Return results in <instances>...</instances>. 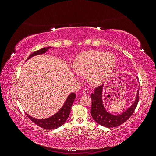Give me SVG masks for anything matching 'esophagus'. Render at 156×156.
I'll use <instances>...</instances> for the list:
<instances>
[{
	"label": "esophagus",
	"instance_id": "1",
	"mask_svg": "<svg viewBox=\"0 0 156 156\" xmlns=\"http://www.w3.org/2000/svg\"><path fill=\"white\" fill-rule=\"evenodd\" d=\"M83 93L84 94H85V95H87V94H88L89 90H88L87 88H85V89H84L83 90Z\"/></svg>",
	"mask_w": 156,
	"mask_h": 156
}]
</instances>
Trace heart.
I'll return each instance as SVG.
<instances>
[{
    "mask_svg": "<svg viewBox=\"0 0 156 156\" xmlns=\"http://www.w3.org/2000/svg\"><path fill=\"white\" fill-rule=\"evenodd\" d=\"M116 64L114 54L92 50L80 54L75 58L73 66L79 74H88V80L92 84L98 85L111 74Z\"/></svg>",
    "mask_w": 156,
    "mask_h": 156,
    "instance_id": "b5f03b06",
    "label": "heart"
}]
</instances>
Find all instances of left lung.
<instances>
[{"instance_id":"8db88e82","label":"left lung","mask_w":156,"mask_h":156,"mask_svg":"<svg viewBox=\"0 0 156 156\" xmlns=\"http://www.w3.org/2000/svg\"><path fill=\"white\" fill-rule=\"evenodd\" d=\"M138 79L137 77H136ZM104 84L97 87L95 91L91 94L92 107L91 115L93 119L98 124L106 127H117L129 119L136 107L139 102V90L136 92L135 100L128 108L119 115H115L108 112L103 105V90Z\"/></svg>"}]
</instances>
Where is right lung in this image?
Wrapping results in <instances>:
<instances>
[{
	"label": "right lung",
	"mask_w": 156,
	"mask_h": 156,
	"mask_svg": "<svg viewBox=\"0 0 156 156\" xmlns=\"http://www.w3.org/2000/svg\"><path fill=\"white\" fill-rule=\"evenodd\" d=\"M53 48V47H47V48H42L38 51H36L34 53H32L27 60H29L30 58L33 57V56L38 55H42L45 53V52L48 51V49ZM76 95L73 92H72L69 94L66 100L64 102V104L63 106L60 108V109L52 116H50L47 119H35V118L30 116L29 115H28L26 113L27 116L29 118V119L36 124L37 126H38L41 127H43L46 129H55L58 128V127L62 126L66 121L67 120L68 118L69 117V115L70 114L71 107L73 104V103L75 100Z\"/></svg>",
	"instance_id": "obj_1"
}]
</instances>
